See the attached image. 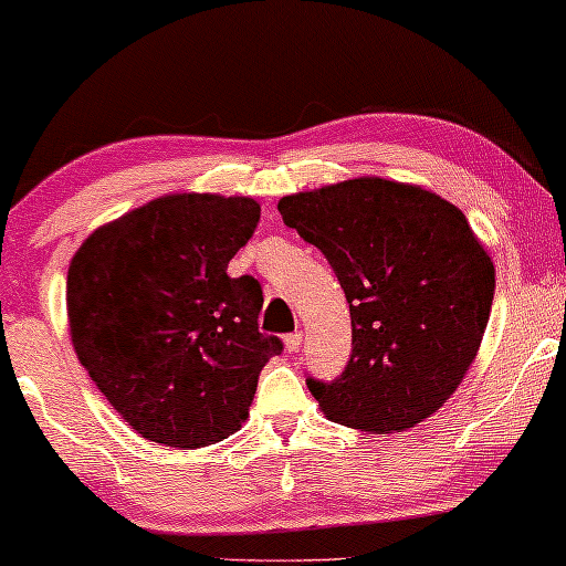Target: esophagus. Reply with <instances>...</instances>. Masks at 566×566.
Masks as SVG:
<instances>
[{"label":"esophagus","mask_w":566,"mask_h":566,"mask_svg":"<svg viewBox=\"0 0 566 566\" xmlns=\"http://www.w3.org/2000/svg\"><path fill=\"white\" fill-rule=\"evenodd\" d=\"M301 339H304V335L301 332H291V335H285V350L289 353H298L301 350Z\"/></svg>","instance_id":"esophagus-1"}]
</instances>
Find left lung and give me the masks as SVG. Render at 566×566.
<instances>
[{"label": "left lung", "mask_w": 566, "mask_h": 566, "mask_svg": "<svg viewBox=\"0 0 566 566\" xmlns=\"http://www.w3.org/2000/svg\"><path fill=\"white\" fill-rule=\"evenodd\" d=\"M277 211L327 258L350 304L345 370L306 378L324 415L384 436L443 407L476 358L494 298V265L467 216L381 177L298 192Z\"/></svg>", "instance_id": "left-lung-1"}]
</instances>
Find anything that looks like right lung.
<instances>
[{"instance_id":"obj_1","label":"right lung","mask_w":566,"mask_h":566,"mask_svg":"<svg viewBox=\"0 0 566 566\" xmlns=\"http://www.w3.org/2000/svg\"><path fill=\"white\" fill-rule=\"evenodd\" d=\"M258 221L252 198L180 192L97 229L74 254V350L142 438L211 446L250 415L260 370L283 353L260 332V283L227 275Z\"/></svg>"}]
</instances>
